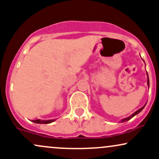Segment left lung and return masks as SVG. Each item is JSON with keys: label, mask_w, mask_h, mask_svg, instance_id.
Returning a JSON list of instances; mask_svg holds the SVG:
<instances>
[{"label": "left lung", "mask_w": 159, "mask_h": 159, "mask_svg": "<svg viewBox=\"0 0 159 159\" xmlns=\"http://www.w3.org/2000/svg\"><path fill=\"white\" fill-rule=\"evenodd\" d=\"M145 66H146V65H145ZM147 75H148V88H150V82H149V77H148V73H147ZM146 104H147V103H146ZM146 104H145V105H144V106H143L142 107H141V108H140V109H139V110H138V111H136V112H135V113H133V114H132V115H130V116L127 117V118H125V119H121V120H120V121H121V122H125V121H127L130 120V119H132V118H133V117H134V116H136V115H137V114H138V113H140V112H141V111H142V110H143V109H144V107H145Z\"/></svg>", "instance_id": "1"}]
</instances>
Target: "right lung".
Masks as SVG:
<instances>
[{
    "mask_svg": "<svg viewBox=\"0 0 159 159\" xmlns=\"http://www.w3.org/2000/svg\"><path fill=\"white\" fill-rule=\"evenodd\" d=\"M56 119H49V120H41V119H36V120H32V122L37 123V124H50L55 121Z\"/></svg>",
    "mask_w": 159,
    "mask_h": 159,
    "instance_id": "1",
    "label": "right lung"
}]
</instances>
